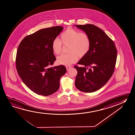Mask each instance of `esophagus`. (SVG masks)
Here are the masks:
<instances>
[{
	"instance_id": "esophagus-1",
	"label": "esophagus",
	"mask_w": 135,
	"mask_h": 135,
	"mask_svg": "<svg viewBox=\"0 0 135 135\" xmlns=\"http://www.w3.org/2000/svg\"><path fill=\"white\" fill-rule=\"evenodd\" d=\"M66 68L67 71H69L71 68V67L68 66L66 67Z\"/></svg>"
}]
</instances>
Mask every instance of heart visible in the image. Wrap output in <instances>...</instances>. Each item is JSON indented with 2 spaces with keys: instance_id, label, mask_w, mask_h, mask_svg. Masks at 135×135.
I'll use <instances>...</instances> for the list:
<instances>
[{
  "instance_id": "1",
  "label": "heart",
  "mask_w": 135,
  "mask_h": 135,
  "mask_svg": "<svg viewBox=\"0 0 135 135\" xmlns=\"http://www.w3.org/2000/svg\"><path fill=\"white\" fill-rule=\"evenodd\" d=\"M61 40L55 38L52 43V49L56 55L60 54L62 50V43L70 44L69 52L59 56L57 62L59 64L70 65L77 62L78 56L82 57L86 55L90 49V38L86 33L69 27L61 35Z\"/></svg>"
}]
</instances>
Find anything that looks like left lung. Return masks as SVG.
I'll return each mask as SVG.
<instances>
[{
  "mask_svg": "<svg viewBox=\"0 0 135 135\" xmlns=\"http://www.w3.org/2000/svg\"><path fill=\"white\" fill-rule=\"evenodd\" d=\"M90 38L89 52L74 66L77 70L75 85L79 90L91 93L106 84L114 73L117 51L112 40L102 30L90 24L75 25Z\"/></svg>",
  "mask_w": 135,
  "mask_h": 135,
  "instance_id": "obj_1",
  "label": "left lung"
}]
</instances>
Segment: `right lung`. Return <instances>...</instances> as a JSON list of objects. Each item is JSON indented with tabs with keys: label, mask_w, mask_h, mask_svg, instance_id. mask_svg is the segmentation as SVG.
<instances>
[{
	"label": "right lung",
	"mask_w": 135,
	"mask_h": 135,
	"mask_svg": "<svg viewBox=\"0 0 135 135\" xmlns=\"http://www.w3.org/2000/svg\"><path fill=\"white\" fill-rule=\"evenodd\" d=\"M64 28L41 29L27 36L20 43L16 57V68L27 86L39 95L48 96L60 86V78L66 72L64 65L51 67L56 60L52 43Z\"/></svg>",
	"instance_id": "right-lung-1"
}]
</instances>
